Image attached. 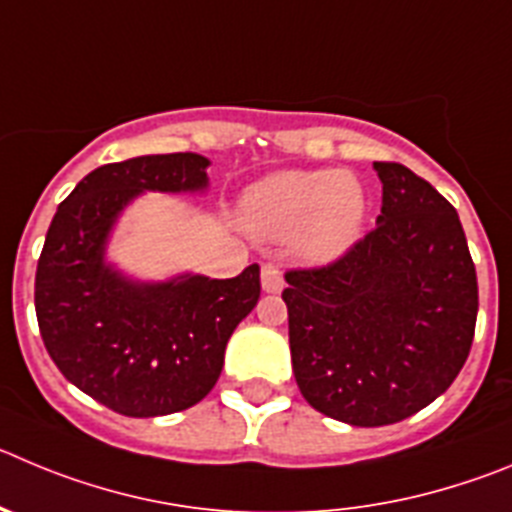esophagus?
<instances>
[{
	"mask_svg": "<svg viewBox=\"0 0 512 512\" xmlns=\"http://www.w3.org/2000/svg\"><path fill=\"white\" fill-rule=\"evenodd\" d=\"M261 287L269 294H279L284 289V276H281V271L276 266L269 264L261 269Z\"/></svg>",
	"mask_w": 512,
	"mask_h": 512,
	"instance_id": "1",
	"label": "esophagus"
}]
</instances>
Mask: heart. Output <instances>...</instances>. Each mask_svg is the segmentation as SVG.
<instances>
[{
    "mask_svg": "<svg viewBox=\"0 0 512 512\" xmlns=\"http://www.w3.org/2000/svg\"><path fill=\"white\" fill-rule=\"evenodd\" d=\"M368 198L358 177L335 170H289L256 182L241 200V220L264 241H289L307 264H330L363 231Z\"/></svg>",
    "mask_w": 512,
    "mask_h": 512,
    "instance_id": "b5f03b06",
    "label": "heart"
}]
</instances>
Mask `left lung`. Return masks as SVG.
Masks as SVG:
<instances>
[{"label": "left lung", "instance_id": "left-lung-1", "mask_svg": "<svg viewBox=\"0 0 512 512\" xmlns=\"http://www.w3.org/2000/svg\"><path fill=\"white\" fill-rule=\"evenodd\" d=\"M375 228L314 269L284 274L289 348L312 409L353 426L409 419L442 396L470 355L477 274L457 210L398 162Z\"/></svg>", "mask_w": 512, "mask_h": 512}]
</instances>
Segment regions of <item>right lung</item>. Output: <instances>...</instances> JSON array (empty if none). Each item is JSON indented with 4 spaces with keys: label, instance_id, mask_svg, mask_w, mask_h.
Masks as SVG:
<instances>
[{
    "label": "right lung",
    "instance_id": "add662e5",
    "mask_svg": "<svg viewBox=\"0 0 512 512\" xmlns=\"http://www.w3.org/2000/svg\"><path fill=\"white\" fill-rule=\"evenodd\" d=\"M208 164L192 152L103 164L58 205L45 236L35 274L42 342L73 386L116 414L149 419L203 401L228 337L259 302V264L233 279L182 274L149 284L103 259L139 192H203Z\"/></svg>",
    "mask_w": 512,
    "mask_h": 512
}]
</instances>
